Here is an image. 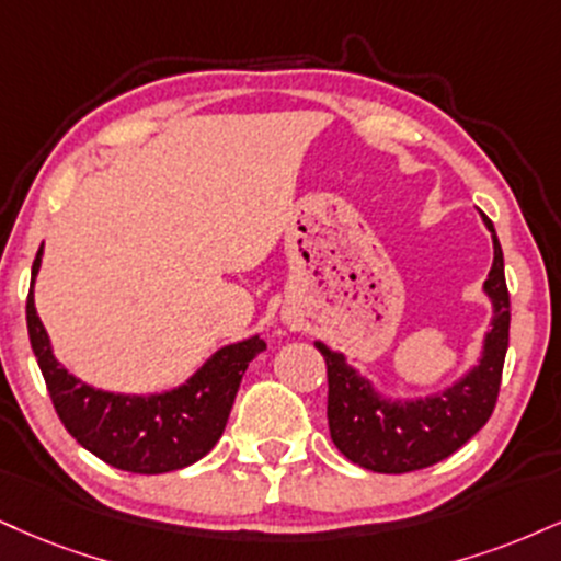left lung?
I'll return each instance as SVG.
<instances>
[{
    "label": "left lung",
    "mask_w": 561,
    "mask_h": 561,
    "mask_svg": "<svg viewBox=\"0 0 561 561\" xmlns=\"http://www.w3.org/2000/svg\"><path fill=\"white\" fill-rule=\"evenodd\" d=\"M481 216L494 240V263L489 279L483 282L494 316L483 336L481 360L460 381L428 397L389 400L350 366L345 355L316 342V350L327 360L329 431L334 447L350 462L374 473H410L428 468L470 442L494 413L510 345V293L496 229L489 216Z\"/></svg>",
    "instance_id": "left-lung-1"
}]
</instances>
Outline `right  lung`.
Here are the masks:
<instances>
[{"label": "right lung", "instance_id": "right-lung-1", "mask_svg": "<svg viewBox=\"0 0 561 561\" xmlns=\"http://www.w3.org/2000/svg\"><path fill=\"white\" fill-rule=\"evenodd\" d=\"M42 255L44 242L31 268L25 319L51 404L70 436L112 468L140 476L170 473L206 457L225 434L248 363L266 350V342L255 334L216 350L185 383L159 394L93 389L59 366L36 313L33 282L42 268Z\"/></svg>", "mask_w": 561, "mask_h": 561}]
</instances>
